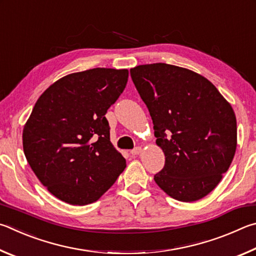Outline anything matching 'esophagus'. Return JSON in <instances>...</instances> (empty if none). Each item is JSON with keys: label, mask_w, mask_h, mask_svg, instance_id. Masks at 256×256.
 I'll use <instances>...</instances> for the list:
<instances>
[{"label": "esophagus", "mask_w": 256, "mask_h": 256, "mask_svg": "<svg viewBox=\"0 0 256 256\" xmlns=\"http://www.w3.org/2000/svg\"><path fill=\"white\" fill-rule=\"evenodd\" d=\"M140 153H142V147H140V146L135 147V148H134V150L130 152V154H132V156H137V155H140Z\"/></svg>", "instance_id": "obj_1"}]
</instances>
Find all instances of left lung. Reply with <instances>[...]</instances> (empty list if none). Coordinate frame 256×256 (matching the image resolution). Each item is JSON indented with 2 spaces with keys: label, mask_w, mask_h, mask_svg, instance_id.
Segmentation results:
<instances>
[{
  "label": "left lung",
  "mask_w": 256,
  "mask_h": 256,
  "mask_svg": "<svg viewBox=\"0 0 256 256\" xmlns=\"http://www.w3.org/2000/svg\"><path fill=\"white\" fill-rule=\"evenodd\" d=\"M154 124L165 165L154 180L183 202L196 201L220 182L234 158L236 116L232 106L204 76L156 62L130 70Z\"/></svg>",
  "instance_id": "8db88e82"
}]
</instances>
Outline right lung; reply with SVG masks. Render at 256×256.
Segmentation results:
<instances>
[{"instance_id": "obj_1", "label": "right lung", "mask_w": 256, "mask_h": 256, "mask_svg": "<svg viewBox=\"0 0 256 256\" xmlns=\"http://www.w3.org/2000/svg\"><path fill=\"white\" fill-rule=\"evenodd\" d=\"M128 74L92 68L66 75L36 102L22 134L26 158L42 186L66 204L100 199L126 168L110 142L106 114Z\"/></svg>"}]
</instances>
